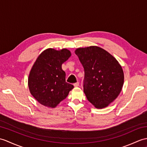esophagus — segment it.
I'll return each instance as SVG.
<instances>
[{
    "instance_id": "34e87169",
    "label": "esophagus",
    "mask_w": 147,
    "mask_h": 147,
    "mask_svg": "<svg viewBox=\"0 0 147 147\" xmlns=\"http://www.w3.org/2000/svg\"><path fill=\"white\" fill-rule=\"evenodd\" d=\"M79 84H80L79 82H77V83H75L74 84V87H78V86H79Z\"/></svg>"
}]
</instances>
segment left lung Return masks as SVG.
<instances>
[{
  "label": "left lung",
  "mask_w": 147,
  "mask_h": 147,
  "mask_svg": "<svg viewBox=\"0 0 147 147\" xmlns=\"http://www.w3.org/2000/svg\"><path fill=\"white\" fill-rule=\"evenodd\" d=\"M84 70L83 90L90 103L98 109L108 107L118 97L124 83V73L118 61L98 46L78 48Z\"/></svg>",
  "instance_id": "1"
}]
</instances>
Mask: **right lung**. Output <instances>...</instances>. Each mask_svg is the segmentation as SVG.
I'll return each instance as SVG.
<instances>
[{
    "instance_id": "right-lung-1",
    "label": "right lung",
    "mask_w": 147,
    "mask_h": 147,
    "mask_svg": "<svg viewBox=\"0 0 147 147\" xmlns=\"http://www.w3.org/2000/svg\"><path fill=\"white\" fill-rule=\"evenodd\" d=\"M67 49L44 50L37 58L30 71L28 86L30 93L39 103L55 108L74 88L66 82L63 63L71 56Z\"/></svg>"
}]
</instances>
